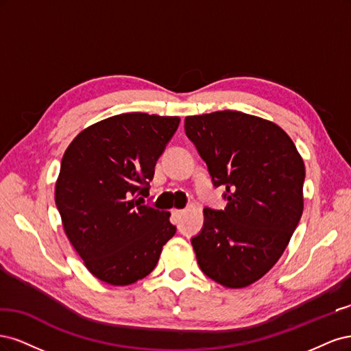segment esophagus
<instances>
[{
    "instance_id": "34e87169",
    "label": "esophagus",
    "mask_w": 351,
    "mask_h": 351,
    "mask_svg": "<svg viewBox=\"0 0 351 351\" xmlns=\"http://www.w3.org/2000/svg\"><path fill=\"white\" fill-rule=\"evenodd\" d=\"M174 217H182L184 214V209H173Z\"/></svg>"
}]
</instances>
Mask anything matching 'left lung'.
Masks as SVG:
<instances>
[{
	"label": "left lung",
	"mask_w": 351,
	"mask_h": 351,
	"mask_svg": "<svg viewBox=\"0 0 351 351\" xmlns=\"http://www.w3.org/2000/svg\"><path fill=\"white\" fill-rule=\"evenodd\" d=\"M186 134L224 186V210L205 208L192 239L199 267L227 289L261 280L289 246L303 214L304 162L280 125L240 111L189 115Z\"/></svg>",
	"instance_id": "obj_1"
}]
</instances>
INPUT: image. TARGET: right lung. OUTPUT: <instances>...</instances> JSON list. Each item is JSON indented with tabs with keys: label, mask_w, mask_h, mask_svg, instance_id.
Masks as SVG:
<instances>
[{
	"label": "right lung",
	"mask_w": 351,
	"mask_h": 351,
	"mask_svg": "<svg viewBox=\"0 0 351 351\" xmlns=\"http://www.w3.org/2000/svg\"><path fill=\"white\" fill-rule=\"evenodd\" d=\"M180 117L127 112L82 130L62 155L56 205L84 267L111 285L149 275L176 234L169 212L145 204Z\"/></svg>",
	"instance_id": "add662e5"
}]
</instances>
